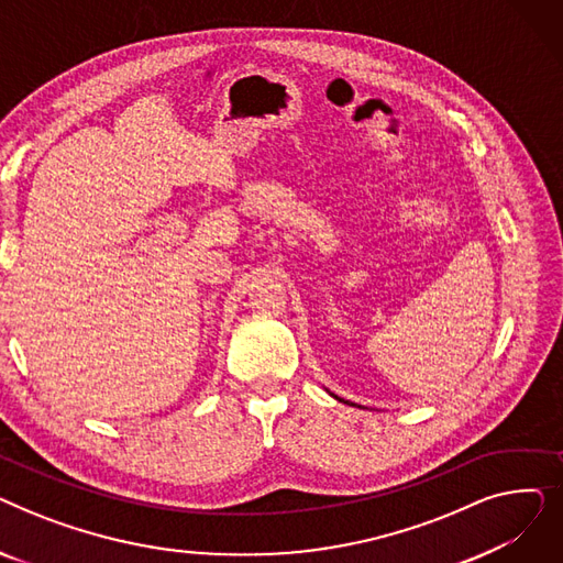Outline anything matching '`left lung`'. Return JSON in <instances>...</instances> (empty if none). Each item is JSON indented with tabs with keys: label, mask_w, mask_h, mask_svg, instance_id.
<instances>
[{
	"label": "left lung",
	"mask_w": 563,
	"mask_h": 563,
	"mask_svg": "<svg viewBox=\"0 0 563 563\" xmlns=\"http://www.w3.org/2000/svg\"><path fill=\"white\" fill-rule=\"evenodd\" d=\"M331 393V390H329ZM331 397H335L338 401H344V404H349V406H356V408H367V406H361V404H353V401H346V399H342V397H338L335 393H331Z\"/></svg>",
	"instance_id": "8db88e82"
}]
</instances>
